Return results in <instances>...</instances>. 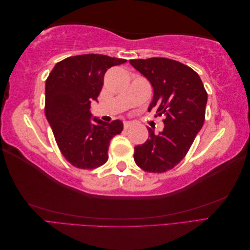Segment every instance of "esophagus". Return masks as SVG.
Masks as SVG:
<instances>
[{"mask_svg": "<svg viewBox=\"0 0 250 250\" xmlns=\"http://www.w3.org/2000/svg\"><path fill=\"white\" fill-rule=\"evenodd\" d=\"M133 126V123L132 122H129V121H125L124 122V129H128V128Z\"/></svg>", "mask_w": 250, "mask_h": 250, "instance_id": "1", "label": "esophagus"}]
</instances>
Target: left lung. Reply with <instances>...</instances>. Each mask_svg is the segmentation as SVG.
I'll return each mask as SVG.
<instances>
[{
  "instance_id": "obj_1",
  "label": "left lung",
  "mask_w": 250,
  "mask_h": 250,
  "mask_svg": "<svg viewBox=\"0 0 250 250\" xmlns=\"http://www.w3.org/2000/svg\"><path fill=\"white\" fill-rule=\"evenodd\" d=\"M130 64L146 77L153 87L148 111L156 108L165 116L163 131L148 128L149 138L134 147V162L152 173L168 171L183 160L203 126L208 94L191 67L162 57L131 59Z\"/></svg>"
}]
</instances>
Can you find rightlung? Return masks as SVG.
Here are the masks:
<instances>
[{
    "instance_id": "1",
    "label": "right lung",
    "mask_w": 250,
    "mask_h": 250,
    "mask_svg": "<svg viewBox=\"0 0 250 250\" xmlns=\"http://www.w3.org/2000/svg\"><path fill=\"white\" fill-rule=\"evenodd\" d=\"M125 59L99 54L67 57L55 64L46 81L44 112L62 155L79 169H95L108 160L110 140L123 130L122 121L103 122L90 112L104 75Z\"/></svg>"
}]
</instances>
